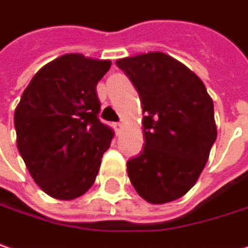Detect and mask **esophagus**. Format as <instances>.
<instances>
[{
	"instance_id": "obj_1",
	"label": "esophagus",
	"mask_w": 248,
	"mask_h": 248,
	"mask_svg": "<svg viewBox=\"0 0 248 248\" xmlns=\"http://www.w3.org/2000/svg\"><path fill=\"white\" fill-rule=\"evenodd\" d=\"M113 127H115L116 133L119 135V133L122 132V129H124V124H121V122H119V124H113Z\"/></svg>"
}]
</instances>
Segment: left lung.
Segmentation results:
<instances>
[{"instance_id": "left-lung-1", "label": "left lung", "mask_w": 248, "mask_h": 248, "mask_svg": "<svg viewBox=\"0 0 248 248\" xmlns=\"http://www.w3.org/2000/svg\"><path fill=\"white\" fill-rule=\"evenodd\" d=\"M138 90L144 147L127 161L136 192L150 203L184 197L198 181L217 136L213 101L194 71L161 51L116 60Z\"/></svg>"}]
</instances>
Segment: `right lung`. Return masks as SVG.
<instances>
[{
    "instance_id": "add662e5",
    "label": "right lung",
    "mask_w": 248,
    "mask_h": 248,
    "mask_svg": "<svg viewBox=\"0 0 248 248\" xmlns=\"http://www.w3.org/2000/svg\"><path fill=\"white\" fill-rule=\"evenodd\" d=\"M110 60L63 54L43 66L15 109L16 146L43 192L71 201L95 182L113 130L98 119L96 84Z\"/></svg>"
}]
</instances>
